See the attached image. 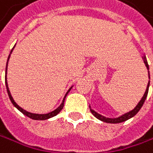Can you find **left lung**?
<instances>
[{
	"mask_svg": "<svg viewBox=\"0 0 153 153\" xmlns=\"http://www.w3.org/2000/svg\"><path fill=\"white\" fill-rule=\"evenodd\" d=\"M143 61H144V64H145L146 68H147L148 70H149V65H148V62H147V59H146L145 56L143 58ZM149 77H150V76H149ZM149 85H150V82H149V84H148V85H147L146 91H145V93H144V94H143V98L141 99V101L139 102V104L136 105V107H135L134 109H133V110L130 111L129 113L124 114L123 115H122V116H120V117H118V118H106V117H105V116H102L101 114H97V112H94V110H92V109L90 108V106H89L90 111H91V113L93 114V115H94L97 119H99V120H101V121H103V122H105V123H119L125 122L126 120H128V119H130V118H131V117L134 116V115L140 111V109L142 108V106L143 105V103H144V101H145V99H146V97H147V94H148Z\"/></svg>",
	"mask_w": 153,
	"mask_h": 153,
	"instance_id": "1",
	"label": "left lung"
}]
</instances>
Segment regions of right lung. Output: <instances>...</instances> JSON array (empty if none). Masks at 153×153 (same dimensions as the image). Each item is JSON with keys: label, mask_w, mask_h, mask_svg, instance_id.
Segmentation results:
<instances>
[{"label": "right lung", "mask_w": 153, "mask_h": 153, "mask_svg": "<svg viewBox=\"0 0 153 153\" xmlns=\"http://www.w3.org/2000/svg\"><path fill=\"white\" fill-rule=\"evenodd\" d=\"M10 53H11V51H10ZM9 58H10V55H9ZM9 58H8V60H9ZM6 65H8V61H7V64H6ZM6 72H7V68H6ZM5 84H6V88H7V92H8V94H9V97H10V101H11L12 105H14L18 110H20L23 114H25L26 116H28V117H30V118H31V119H33V120H46V119L51 118V117H53V116H55V115L58 114H59L62 109H63L64 102H65V98H66V97H67V94H68V92L70 91V89L72 88V87H71V88L68 91V93L66 94L65 97H64V99H63V102H62V104L60 105V106H59V107H58L56 110L52 111L51 113H48V114H38L29 113V112H27V111L23 110L22 107L19 106V105L14 102V100H13V98H12V97H11V94H10V90H9V87H8V84H7V81H6V76H5Z\"/></svg>", "instance_id": "add662e5"}]
</instances>
